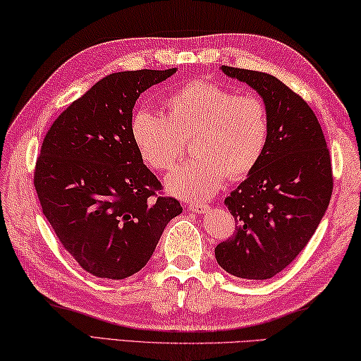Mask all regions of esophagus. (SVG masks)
I'll list each match as a JSON object with an SVG mask.
<instances>
[{
	"instance_id": "obj_1",
	"label": "esophagus",
	"mask_w": 361,
	"mask_h": 361,
	"mask_svg": "<svg viewBox=\"0 0 361 361\" xmlns=\"http://www.w3.org/2000/svg\"><path fill=\"white\" fill-rule=\"evenodd\" d=\"M188 208L192 209V212H195V213H205V212H208L209 205L205 202H189Z\"/></svg>"
}]
</instances>
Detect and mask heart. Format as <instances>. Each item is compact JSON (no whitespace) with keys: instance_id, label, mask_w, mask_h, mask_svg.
<instances>
[{"instance_id":"heart-1","label":"heart","mask_w":361,"mask_h":361,"mask_svg":"<svg viewBox=\"0 0 361 361\" xmlns=\"http://www.w3.org/2000/svg\"><path fill=\"white\" fill-rule=\"evenodd\" d=\"M166 116L137 110L130 118V139L140 159L156 172L173 169L191 139L194 159L166 178L172 194L200 199L226 181L245 178L259 166L270 139L265 102L251 93L235 94L214 82H191L166 96Z\"/></svg>"}]
</instances>
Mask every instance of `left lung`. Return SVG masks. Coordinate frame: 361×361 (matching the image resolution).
I'll use <instances>...</instances> for the list:
<instances>
[{"label": "left lung", "instance_id": "1", "mask_svg": "<svg viewBox=\"0 0 361 361\" xmlns=\"http://www.w3.org/2000/svg\"><path fill=\"white\" fill-rule=\"evenodd\" d=\"M221 71L264 99L270 139L259 166L224 200L237 226L214 255L233 276L270 279L303 251L329 208L330 153L317 116L287 85L259 71Z\"/></svg>", "mask_w": 361, "mask_h": 361}]
</instances>
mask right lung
Returning <instances> with one entry per match:
<instances>
[{
  "mask_svg": "<svg viewBox=\"0 0 361 361\" xmlns=\"http://www.w3.org/2000/svg\"><path fill=\"white\" fill-rule=\"evenodd\" d=\"M176 69L124 71L104 77L56 118L36 162L42 213L85 271L124 279L140 271L164 228L183 208L159 194L130 139L143 91Z\"/></svg>",
  "mask_w": 361,
  "mask_h": 361,
  "instance_id": "right-lung-1",
  "label": "right lung"
}]
</instances>
